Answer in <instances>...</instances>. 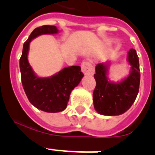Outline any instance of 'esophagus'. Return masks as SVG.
<instances>
[{
    "mask_svg": "<svg viewBox=\"0 0 155 155\" xmlns=\"http://www.w3.org/2000/svg\"><path fill=\"white\" fill-rule=\"evenodd\" d=\"M81 68L84 75H92L95 73L94 66L92 65L89 61H84L81 63Z\"/></svg>",
    "mask_w": 155,
    "mask_h": 155,
    "instance_id": "1",
    "label": "esophagus"
}]
</instances>
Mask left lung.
Here are the masks:
<instances>
[{
    "instance_id": "8db88e82",
    "label": "left lung",
    "mask_w": 155,
    "mask_h": 155,
    "mask_svg": "<svg viewBox=\"0 0 155 155\" xmlns=\"http://www.w3.org/2000/svg\"><path fill=\"white\" fill-rule=\"evenodd\" d=\"M128 61L131 65L130 75L120 83L109 82L107 78L108 67L104 63L96 66V87L93 104L97 113L106 116L120 115L132 106L139 91V59L134 49L128 52Z\"/></svg>"
}]
</instances>
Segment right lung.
Masks as SVG:
<instances>
[{"label":"right lung","instance_id":"1","mask_svg":"<svg viewBox=\"0 0 155 155\" xmlns=\"http://www.w3.org/2000/svg\"><path fill=\"white\" fill-rule=\"evenodd\" d=\"M57 33L58 29L54 25H42L35 29L23 45L19 62L21 83L29 101L37 108L47 113L64 110L71 92L84 76L80 66L63 68L54 75L47 78L38 77L34 73L27 58L30 42L41 35Z\"/></svg>","mask_w":155,"mask_h":155}]
</instances>
